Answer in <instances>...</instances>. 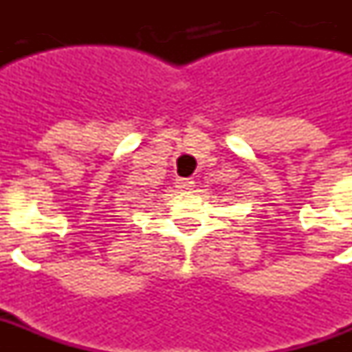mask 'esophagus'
<instances>
[{"instance_id":"1","label":"esophagus","mask_w":352,"mask_h":352,"mask_svg":"<svg viewBox=\"0 0 352 352\" xmlns=\"http://www.w3.org/2000/svg\"><path fill=\"white\" fill-rule=\"evenodd\" d=\"M175 184H177V188H181V190H192L196 183H194L192 179H177Z\"/></svg>"}]
</instances>
